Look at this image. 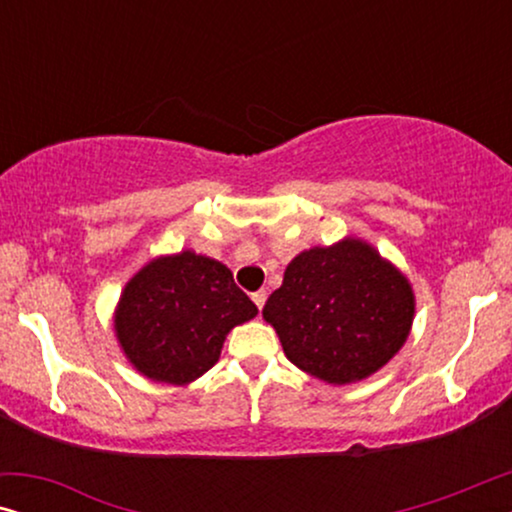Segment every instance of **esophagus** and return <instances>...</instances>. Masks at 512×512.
<instances>
[{
	"label": "esophagus",
	"mask_w": 512,
	"mask_h": 512,
	"mask_svg": "<svg viewBox=\"0 0 512 512\" xmlns=\"http://www.w3.org/2000/svg\"><path fill=\"white\" fill-rule=\"evenodd\" d=\"M251 300H254V303H256V307H258V310H263L265 300H268V293H265L263 289H261V291H254V293H251Z\"/></svg>",
	"instance_id": "1"
}]
</instances>
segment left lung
<instances>
[{
	"instance_id": "1",
	"label": "left lung",
	"mask_w": 512,
	"mask_h": 512,
	"mask_svg": "<svg viewBox=\"0 0 512 512\" xmlns=\"http://www.w3.org/2000/svg\"><path fill=\"white\" fill-rule=\"evenodd\" d=\"M263 319L293 366L345 387L401 352L415 321V291L373 244L347 235L300 251L265 303Z\"/></svg>"
}]
</instances>
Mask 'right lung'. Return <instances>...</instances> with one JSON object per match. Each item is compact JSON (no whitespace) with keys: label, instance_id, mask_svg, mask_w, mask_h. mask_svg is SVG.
Wrapping results in <instances>:
<instances>
[{"label":"right lung","instance_id":"right-lung-1","mask_svg":"<svg viewBox=\"0 0 512 512\" xmlns=\"http://www.w3.org/2000/svg\"><path fill=\"white\" fill-rule=\"evenodd\" d=\"M256 314L226 265L184 249L151 258L128 279L114 333L139 375L186 387L219 361L226 335Z\"/></svg>","mask_w":512,"mask_h":512}]
</instances>
